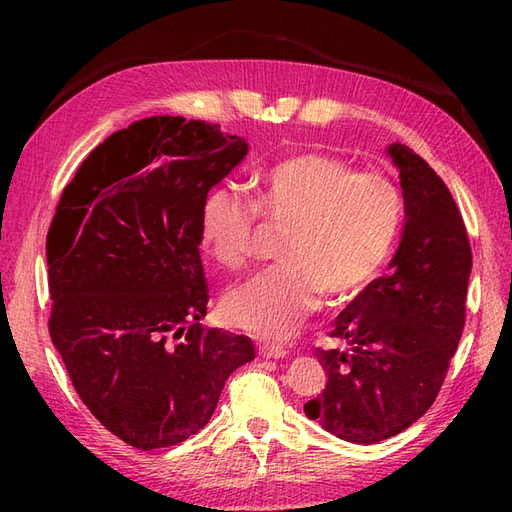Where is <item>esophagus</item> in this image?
<instances>
[{
  "label": "esophagus",
  "mask_w": 512,
  "mask_h": 512,
  "mask_svg": "<svg viewBox=\"0 0 512 512\" xmlns=\"http://www.w3.org/2000/svg\"><path fill=\"white\" fill-rule=\"evenodd\" d=\"M258 354L262 359H284L286 350L282 346H258Z\"/></svg>",
  "instance_id": "34e87169"
}]
</instances>
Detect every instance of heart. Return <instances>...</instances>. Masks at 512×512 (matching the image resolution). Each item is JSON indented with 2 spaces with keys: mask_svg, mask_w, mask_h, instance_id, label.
Segmentation results:
<instances>
[{
  "mask_svg": "<svg viewBox=\"0 0 512 512\" xmlns=\"http://www.w3.org/2000/svg\"><path fill=\"white\" fill-rule=\"evenodd\" d=\"M262 224L284 230L282 267L230 288L222 316L230 327L280 342L309 318L320 294L348 301L376 280L397 239L401 194L382 173L303 151L271 166L254 200L224 183L203 198L200 241L228 271L250 265Z\"/></svg>",
  "mask_w": 512,
  "mask_h": 512,
  "instance_id": "1",
  "label": "heart"
}]
</instances>
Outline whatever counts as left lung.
Wrapping results in <instances>:
<instances>
[{"label": "left lung", "mask_w": 512, "mask_h": 512, "mask_svg": "<svg viewBox=\"0 0 512 512\" xmlns=\"http://www.w3.org/2000/svg\"><path fill=\"white\" fill-rule=\"evenodd\" d=\"M406 226L389 273L342 309L320 350L329 382L305 414L333 436L376 444L416 423L436 401L466 324L472 247L446 183L393 143Z\"/></svg>", "instance_id": "1"}]
</instances>
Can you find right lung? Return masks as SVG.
<instances>
[{
  "label": "right lung",
  "mask_w": 512,
  "mask_h": 512,
  "mask_svg": "<svg viewBox=\"0 0 512 512\" xmlns=\"http://www.w3.org/2000/svg\"><path fill=\"white\" fill-rule=\"evenodd\" d=\"M247 153L218 123L147 117L89 153L46 235L49 333L76 393L130 446L203 429L250 337L200 327L203 198Z\"/></svg>",
  "instance_id": "obj_1"
}]
</instances>
